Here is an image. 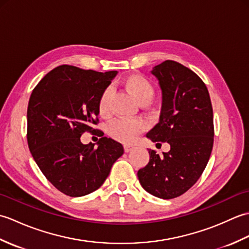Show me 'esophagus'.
Wrapping results in <instances>:
<instances>
[{"instance_id":"obj_1","label":"esophagus","mask_w":249,"mask_h":249,"mask_svg":"<svg viewBox=\"0 0 249 249\" xmlns=\"http://www.w3.org/2000/svg\"><path fill=\"white\" fill-rule=\"evenodd\" d=\"M134 149V146L133 145H127V144H126V145H124V151L126 152V153H128V152H130L131 150H133Z\"/></svg>"}]
</instances>
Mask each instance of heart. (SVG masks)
<instances>
[{
    "label": "heart",
    "mask_w": 249,
    "mask_h": 249,
    "mask_svg": "<svg viewBox=\"0 0 249 249\" xmlns=\"http://www.w3.org/2000/svg\"><path fill=\"white\" fill-rule=\"evenodd\" d=\"M125 87L128 92L139 104H149L154 96V87L149 79L139 73L130 75L125 80ZM111 88H106L100 94L97 103L98 112L100 115H107L109 113V100L111 96ZM145 125L140 120H115L111 122L108 126V133L116 141L122 143H133L142 131Z\"/></svg>",
    "instance_id": "b5f03b06"
}]
</instances>
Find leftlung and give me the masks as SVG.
Instances as JSON below:
<instances>
[{
    "label": "left lung",
    "instance_id": "8db88e82",
    "mask_svg": "<svg viewBox=\"0 0 249 249\" xmlns=\"http://www.w3.org/2000/svg\"><path fill=\"white\" fill-rule=\"evenodd\" d=\"M151 72L160 82L162 103L160 122L146 137L167 142L170 151L160 156L149 150L150 161L138 178L147 193L173 199L186 193L208 165L214 142L213 108L204 82L189 68L167 60Z\"/></svg>",
    "mask_w": 249,
    "mask_h": 249
}]
</instances>
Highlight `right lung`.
<instances>
[{"mask_svg":"<svg viewBox=\"0 0 249 249\" xmlns=\"http://www.w3.org/2000/svg\"><path fill=\"white\" fill-rule=\"evenodd\" d=\"M118 71L99 72L61 65L41 79L28 106V144L47 179L61 193L81 197L98 189L123 145L102 137L83 144V133H96L97 103Z\"/></svg>","mask_w":249,"mask_h":249,"instance_id":"obj_1","label":"right lung"}]
</instances>
